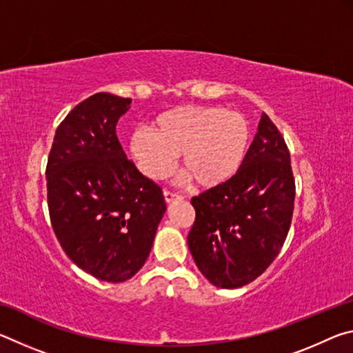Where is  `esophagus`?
<instances>
[{"mask_svg": "<svg viewBox=\"0 0 353 353\" xmlns=\"http://www.w3.org/2000/svg\"><path fill=\"white\" fill-rule=\"evenodd\" d=\"M163 196H165V201L168 202H174V201H182L183 199V196H181V194H177V193H172V191H168V190H165L163 191Z\"/></svg>", "mask_w": 353, "mask_h": 353, "instance_id": "34e87169", "label": "esophagus"}]
</instances>
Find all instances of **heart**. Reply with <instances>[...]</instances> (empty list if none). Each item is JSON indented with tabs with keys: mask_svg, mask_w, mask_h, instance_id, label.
Listing matches in <instances>:
<instances>
[{
	"mask_svg": "<svg viewBox=\"0 0 353 353\" xmlns=\"http://www.w3.org/2000/svg\"><path fill=\"white\" fill-rule=\"evenodd\" d=\"M250 124L240 112L221 105H181L154 119L151 130L130 135L129 152L151 181H162L181 155L182 174L196 187L230 181L246 160Z\"/></svg>",
	"mask_w": 353,
	"mask_h": 353,
	"instance_id": "1",
	"label": "heart"
}]
</instances>
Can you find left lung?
<instances>
[{
	"mask_svg": "<svg viewBox=\"0 0 353 353\" xmlns=\"http://www.w3.org/2000/svg\"><path fill=\"white\" fill-rule=\"evenodd\" d=\"M294 196L288 146L263 113L240 171L191 199L188 248L208 282L234 290L261 276L288 235Z\"/></svg>",
	"mask_w": 353,
	"mask_h": 353,
	"instance_id": "obj_1",
	"label": "left lung"
}]
</instances>
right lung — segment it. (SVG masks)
<instances>
[{
    "label": "right lung",
    "mask_w": 353,
    "mask_h": 353,
    "mask_svg": "<svg viewBox=\"0 0 353 353\" xmlns=\"http://www.w3.org/2000/svg\"><path fill=\"white\" fill-rule=\"evenodd\" d=\"M132 99L101 92L57 128L46 165L52 229L71 261L104 282H126L151 252L166 210L162 188L126 157L117 123Z\"/></svg>",
    "instance_id": "1"
}]
</instances>
